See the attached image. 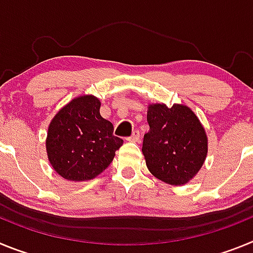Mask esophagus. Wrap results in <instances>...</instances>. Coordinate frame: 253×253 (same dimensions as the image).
Returning <instances> with one entry per match:
<instances>
[{
  "instance_id": "1",
  "label": "esophagus",
  "mask_w": 253,
  "mask_h": 253,
  "mask_svg": "<svg viewBox=\"0 0 253 253\" xmlns=\"http://www.w3.org/2000/svg\"><path fill=\"white\" fill-rule=\"evenodd\" d=\"M139 137H140L139 131L134 130L133 134H131L130 137L126 138V140H129V142H138V140H139Z\"/></svg>"
}]
</instances>
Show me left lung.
<instances>
[{
	"label": "left lung",
	"mask_w": 253,
	"mask_h": 253,
	"mask_svg": "<svg viewBox=\"0 0 253 253\" xmlns=\"http://www.w3.org/2000/svg\"><path fill=\"white\" fill-rule=\"evenodd\" d=\"M149 131L142 152L149 172L169 185L187 184L202 169L208 153L204 126L190 107L151 104L147 111Z\"/></svg>",
	"instance_id": "obj_1"
}]
</instances>
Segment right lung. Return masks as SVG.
<instances>
[{"instance_id":"right-lung-1","label":"right lung","mask_w":253,"mask_h":253,"mask_svg":"<svg viewBox=\"0 0 253 253\" xmlns=\"http://www.w3.org/2000/svg\"><path fill=\"white\" fill-rule=\"evenodd\" d=\"M101 102L92 95L78 96L55 114L49 124L46 153L51 167L68 181H88L109 167L122 138L100 115Z\"/></svg>"}]
</instances>
